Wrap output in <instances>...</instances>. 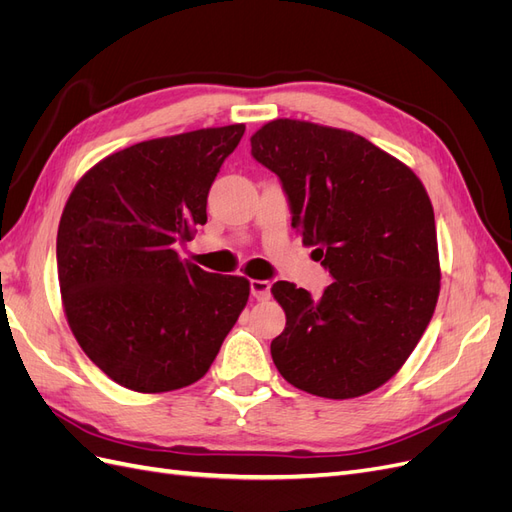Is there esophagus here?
<instances>
[{"mask_svg":"<svg viewBox=\"0 0 512 512\" xmlns=\"http://www.w3.org/2000/svg\"><path fill=\"white\" fill-rule=\"evenodd\" d=\"M250 288H252L254 299L258 301H267L271 297V282L267 280H252Z\"/></svg>","mask_w":512,"mask_h":512,"instance_id":"obj_1","label":"esophagus"}]
</instances>
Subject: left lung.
<instances>
[{"instance_id":"1","label":"left lung","mask_w":512,"mask_h":512,"mask_svg":"<svg viewBox=\"0 0 512 512\" xmlns=\"http://www.w3.org/2000/svg\"><path fill=\"white\" fill-rule=\"evenodd\" d=\"M250 143L282 181L292 228L333 275L320 299L273 284L286 312V329L271 342L277 371L327 399L376 391L406 363L438 303L427 190L404 162L348 130L273 119Z\"/></svg>"}]
</instances>
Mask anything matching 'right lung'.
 <instances>
[{"mask_svg":"<svg viewBox=\"0 0 512 512\" xmlns=\"http://www.w3.org/2000/svg\"><path fill=\"white\" fill-rule=\"evenodd\" d=\"M243 123L111 153L74 185L57 230L61 303L83 352L136 393L203 378L250 297L177 245L207 222V194Z\"/></svg>","mask_w":512,"mask_h":512,"instance_id":"obj_1","label":"right lung"}]
</instances>
